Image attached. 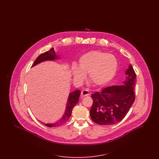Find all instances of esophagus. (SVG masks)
<instances>
[{"instance_id":"1","label":"esophagus","mask_w":159,"mask_h":159,"mask_svg":"<svg viewBox=\"0 0 159 159\" xmlns=\"http://www.w3.org/2000/svg\"><path fill=\"white\" fill-rule=\"evenodd\" d=\"M90 95V93L89 92V90H82L81 93V96L82 97L88 96Z\"/></svg>"}]
</instances>
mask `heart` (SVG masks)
<instances>
[{
	"label": "heart",
	"instance_id": "b5f03b06",
	"mask_svg": "<svg viewBox=\"0 0 159 159\" xmlns=\"http://www.w3.org/2000/svg\"><path fill=\"white\" fill-rule=\"evenodd\" d=\"M117 68L118 61L113 55L92 51L79 58L78 66L73 65L71 73L73 79L78 82H82L88 73V79L92 84L102 86L114 77Z\"/></svg>",
	"mask_w": 159,
	"mask_h": 159
}]
</instances>
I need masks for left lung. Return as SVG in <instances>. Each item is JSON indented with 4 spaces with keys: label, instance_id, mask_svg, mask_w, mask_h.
<instances>
[{
    "label": "left lung",
    "instance_id": "8db88e82",
    "mask_svg": "<svg viewBox=\"0 0 159 159\" xmlns=\"http://www.w3.org/2000/svg\"><path fill=\"white\" fill-rule=\"evenodd\" d=\"M122 85L112 86L96 92L90 114L92 120L100 125H111L120 122L128 112L135 101L136 73L130 64L125 71Z\"/></svg>",
    "mask_w": 159,
    "mask_h": 159
}]
</instances>
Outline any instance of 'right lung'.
Instances as JSON below:
<instances>
[{
    "mask_svg": "<svg viewBox=\"0 0 159 159\" xmlns=\"http://www.w3.org/2000/svg\"><path fill=\"white\" fill-rule=\"evenodd\" d=\"M59 59V56L58 55H57V53L55 52L53 48H52L48 51L41 54L39 57L35 59L33 65H32V67H34L35 65H38L40 63L43 62V61H55L56 59ZM80 95V90H75L74 92H71L69 93L64 114L61 117V118L59 119L58 121L55 122L53 124H45L41 121H39H39L43 125H45L48 127L58 126L66 123L67 120H69L70 116L72 115V112L73 107L76 106V104H77L79 101Z\"/></svg>",
    "mask_w": 159,
    "mask_h": 159,
    "instance_id": "obj_1",
    "label": "right lung"
}]
</instances>
